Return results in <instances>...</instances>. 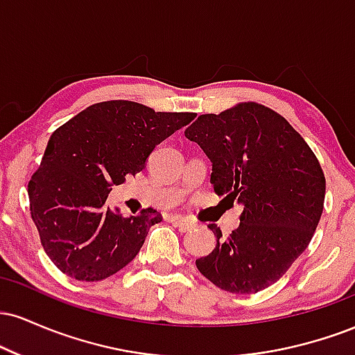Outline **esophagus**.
<instances>
[{
	"instance_id": "34e87169",
	"label": "esophagus",
	"mask_w": 355,
	"mask_h": 355,
	"mask_svg": "<svg viewBox=\"0 0 355 355\" xmlns=\"http://www.w3.org/2000/svg\"><path fill=\"white\" fill-rule=\"evenodd\" d=\"M170 222H172L173 225L177 227V229L180 230V232H189V230H191V229H193V227H195V223L190 222L189 218L178 217V215H175V217L170 218Z\"/></svg>"
}]
</instances>
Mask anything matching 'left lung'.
Instances as JSON below:
<instances>
[{
	"mask_svg": "<svg viewBox=\"0 0 355 355\" xmlns=\"http://www.w3.org/2000/svg\"><path fill=\"white\" fill-rule=\"evenodd\" d=\"M185 137L211 162L215 191L243 207L229 237L210 223L217 245L197 259V268L232 294L263 291L302 255L317 229L325 197L319 160L284 116L252 101L200 115Z\"/></svg>",
	"mask_w": 355,
	"mask_h": 355,
	"instance_id": "8db88e82",
	"label": "left lung"
}]
</instances>
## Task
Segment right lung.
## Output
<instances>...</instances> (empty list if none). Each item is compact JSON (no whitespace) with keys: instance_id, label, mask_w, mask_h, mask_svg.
<instances>
[{"instance_id":"right-lung-1","label":"right lung","mask_w":355,"mask_h":355,"mask_svg":"<svg viewBox=\"0 0 355 355\" xmlns=\"http://www.w3.org/2000/svg\"><path fill=\"white\" fill-rule=\"evenodd\" d=\"M193 118L113 100L92 105L53 132L28 195L44 252L63 274L96 282L135 259L162 214L148 209L121 217L107 205L108 193L141 172L155 146Z\"/></svg>"}]
</instances>
